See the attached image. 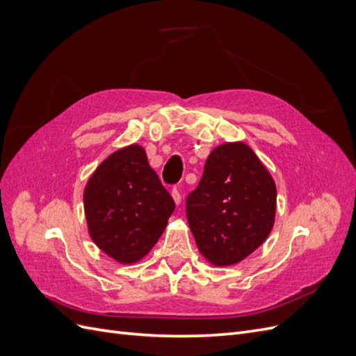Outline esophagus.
I'll use <instances>...</instances> for the list:
<instances>
[{"mask_svg":"<svg viewBox=\"0 0 356 356\" xmlns=\"http://www.w3.org/2000/svg\"><path fill=\"white\" fill-rule=\"evenodd\" d=\"M172 197H174V202H175V204H179L181 203V193H179V190L178 188H174L172 190Z\"/></svg>","mask_w":356,"mask_h":356,"instance_id":"esophagus-1","label":"esophagus"}]
</instances>
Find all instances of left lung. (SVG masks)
I'll return each mask as SVG.
<instances>
[{
    "mask_svg": "<svg viewBox=\"0 0 356 356\" xmlns=\"http://www.w3.org/2000/svg\"><path fill=\"white\" fill-rule=\"evenodd\" d=\"M186 212L200 254L217 267L238 264L273 229L276 184L250 147L225 143L208 156Z\"/></svg>",
    "mask_w": 356,
    "mask_h": 356,
    "instance_id": "obj_1",
    "label": "left lung"
}]
</instances>
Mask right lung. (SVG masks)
Instances as JSON below:
<instances>
[{
	"label": "right lung",
	"instance_id": "right-lung-1",
	"mask_svg": "<svg viewBox=\"0 0 356 356\" xmlns=\"http://www.w3.org/2000/svg\"><path fill=\"white\" fill-rule=\"evenodd\" d=\"M83 200L92 241L122 264H134L152 251L175 209L138 144L117 149L95 169Z\"/></svg>",
	"mask_w": 356,
	"mask_h": 356
}]
</instances>
